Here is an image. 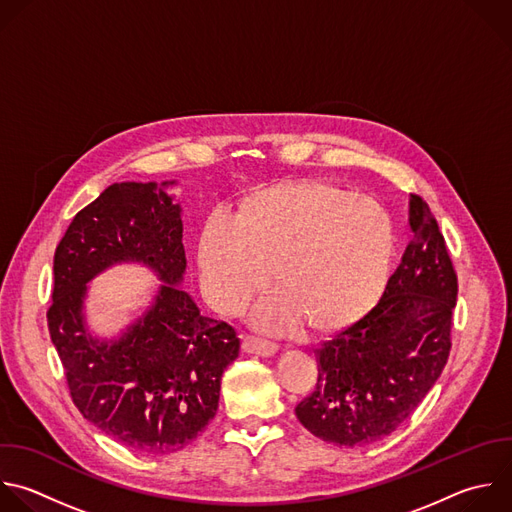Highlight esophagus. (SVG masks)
Masks as SVG:
<instances>
[{
	"instance_id": "1",
	"label": "esophagus",
	"mask_w": 512,
	"mask_h": 512,
	"mask_svg": "<svg viewBox=\"0 0 512 512\" xmlns=\"http://www.w3.org/2000/svg\"><path fill=\"white\" fill-rule=\"evenodd\" d=\"M243 348H245V352L261 356V358H269V356L277 354V350H279V346L275 342H269V339L255 337V335L243 337Z\"/></svg>"
}]
</instances>
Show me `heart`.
<instances>
[{"label": "heart", "instance_id": "b5f03b06", "mask_svg": "<svg viewBox=\"0 0 512 512\" xmlns=\"http://www.w3.org/2000/svg\"><path fill=\"white\" fill-rule=\"evenodd\" d=\"M392 253L394 223L378 201L321 183L251 191L199 235L203 287L217 311L241 313L271 273L277 293L255 313L269 331L352 325L380 299Z\"/></svg>", "mask_w": 512, "mask_h": 512}]
</instances>
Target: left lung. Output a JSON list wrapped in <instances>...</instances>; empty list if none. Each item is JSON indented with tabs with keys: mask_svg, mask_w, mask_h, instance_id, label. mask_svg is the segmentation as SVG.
I'll return each mask as SVG.
<instances>
[{
	"mask_svg": "<svg viewBox=\"0 0 512 512\" xmlns=\"http://www.w3.org/2000/svg\"><path fill=\"white\" fill-rule=\"evenodd\" d=\"M408 243L378 305L315 350L313 392L297 420L337 446L390 436L424 400L450 354L458 279L430 207L410 197Z\"/></svg>",
	"mask_w": 512,
	"mask_h": 512,
	"instance_id": "8db88e82",
	"label": "left lung"
}]
</instances>
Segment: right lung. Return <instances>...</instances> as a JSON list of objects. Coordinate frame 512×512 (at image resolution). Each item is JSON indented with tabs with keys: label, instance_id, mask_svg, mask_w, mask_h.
<instances>
[{
	"label": "right lung",
	"instance_id": "right-lung-1",
	"mask_svg": "<svg viewBox=\"0 0 512 512\" xmlns=\"http://www.w3.org/2000/svg\"><path fill=\"white\" fill-rule=\"evenodd\" d=\"M175 181L114 183L70 223L54 255L48 309L52 344L72 402L106 436L140 454L183 450L215 418L225 368L241 339L201 313L181 287L187 269ZM118 262H140L160 279L153 305L118 338L85 325L87 283Z\"/></svg>",
	"mask_w": 512,
	"mask_h": 512
}]
</instances>
